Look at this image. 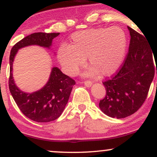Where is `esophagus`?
Listing matches in <instances>:
<instances>
[{"label": "esophagus", "mask_w": 157, "mask_h": 157, "mask_svg": "<svg viewBox=\"0 0 157 157\" xmlns=\"http://www.w3.org/2000/svg\"><path fill=\"white\" fill-rule=\"evenodd\" d=\"M84 84H85V86H86V87H88V88L91 87V86H92V82H91V81H89V80L85 81V82H84Z\"/></svg>", "instance_id": "34e87169"}]
</instances>
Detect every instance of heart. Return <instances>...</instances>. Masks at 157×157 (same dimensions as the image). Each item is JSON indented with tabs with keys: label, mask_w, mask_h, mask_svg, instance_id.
Returning a JSON list of instances; mask_svg holds the SVG:
<instances>
[{
	"label": "heart",
	"mask_w": 157,
	"mask_h": 157,
	"mask_svg": "<svg viewBox=\"0 0 157 157\" xmlns=\"http://www.w3.org/2000/svg\"><path fill=\"white\" fill-rule=\"evenodd\" d=\"M127 38L121 28L89 29L71 35L69 44H62L57 50V59L65 73L75 76L85 64L86 57L91 68L86 76H110L122 63Z\"/></svg>",
	"instance_id": "b5f03b06"
}]
</instances>
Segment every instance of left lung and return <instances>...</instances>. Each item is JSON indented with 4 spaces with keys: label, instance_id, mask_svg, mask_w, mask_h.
<instances>
[{
    "label": "left lung",
    "instance_id": "obj_1",
    "mask_svg": "<svg viewBox=\"0 0 157 157\" xmlns=\"http://www.w3.org/2000/svg\"><path fill=\"white\" fill-rule=\"evenodd\" d=\"M128 29L131 40L125 62L111 80L103 82L106 95L99 103L102 112L113 118H125L136 112L145 102L154 77V53L146 37Z\"/></svg>",
    "mask_w": 157,
    "mask_h": 157
}]
</instances>
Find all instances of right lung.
Masks as SVG:
<instances>
[{
  "mask_svg": "<svg viewBox=\"0 0 157 157\" xmlns=\"http://www.w3.org/2000/svg\"><path fill=\"white\" fill-rule=\"evenodd\" d=\"M59 35L60 33H33L17 43L10 52L9 87L11 94L21 112L37 122H51L60 116L68 101L75 81L64 75L59 68L53 67L44 87L34 92H25L16 86L14 80L13 62L18 50L26 46H39L52 49V40Z\"/></svg>",
  "mask_w": 157,
  "mask_h": 157,
  "instance_id": "1",
  "label": "right lung"
}]
</instances>
